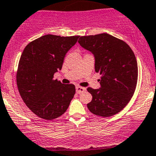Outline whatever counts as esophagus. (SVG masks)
Here are the masks:
<instances>
[{
  "instance_id": "obj_1",
  "label": "esophagus",
  "mask_w": 156,
  "mask_h": 156,
  "mask_svg": "<svg viewBox=\"0 0 156 156\" xmlns=\"http://www.w3.org/2000/svg\"><path fill=\"white\" fill-rule=\"evenodd\" d=\"M76 91L77 93L80 94V93H83V92L86 91V88L85 87H80V86H77V87H76Z\"/></svg>"
}]
</instances>
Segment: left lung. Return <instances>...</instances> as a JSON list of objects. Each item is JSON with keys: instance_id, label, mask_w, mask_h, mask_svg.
<instances>
[{"instance_id": "8db88e82", "label": "left lung", "mask_w": 156, "mask_h": 156, "mask_svg": "<svg viewBox=\"0 0 156 156\" xmlns=\"http://www.w3.org/2000/svg\"><path fill=\"white\" fill-rule=\"evenodd\" d=\"M82 47L95 57V71L101 75L99 89L87 91L93 99L87 104L94 115L109 117L123 109L136 90L138 65L129 46L108 34L80 37Z\"/></svg>"}]
</instances>
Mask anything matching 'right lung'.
I'll list each match as a JSON object with an SVG mask.
<instances>
[{
    "mask_svg": "<svg viewBox=\"0 0 156 156\" xmlns=\"http://www.w3.org/2000/svg\"><path fill=\"white\" fill-rule=\"evenodd\" d=\"M79 37L44 35L28 44L22 53L17 88L27 106L40 118H58L73 98L75 86L61 83L53 80V75L61 69L66 53Z\"/></svg>",
    "mask_w": 156,
    "mask_h": 156,
    "instance_id": "1",
    "label": "right lung"
}]
</instances>
